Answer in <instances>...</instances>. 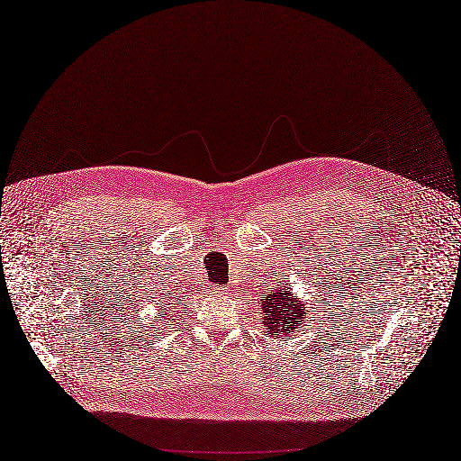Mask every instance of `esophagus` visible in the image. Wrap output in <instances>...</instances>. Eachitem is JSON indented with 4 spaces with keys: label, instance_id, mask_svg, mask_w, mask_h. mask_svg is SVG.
<instances>
[{
    "label": "esophagus",
    "instance_id": "esophagus-1",
    "mask_svg": "<svg viewBox=\"0 0 461 461\" xmlns=\"http://www.w3.org/2000/svg\"><path fill=\"white\" fill-rule=\"evenodd\" d=\"M226 288H214V294H226Z\"/></svg>",
    "mask_w": 461,
    "mask_h": 461
}]
</instances>
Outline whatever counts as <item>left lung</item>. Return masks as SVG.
Instances as JSON below:
<instances>
[{"instance_id":"8db88e82","label":"left lung","mask_w":461,"mask_h":461,"mask_svg":"<svg viewBox=\"0 0 461 461\" xmlns=\"http://www.w3.org/2000/svg\"><path fill=\"white\" fill-rule=\"evenodd\" d=\"M259 307H262L259 322L264 324V333L273 339H290V335L302 330L311 309L307 299L294 295L288 285H278V290H271Z\"/></svg>"}]
</instances>
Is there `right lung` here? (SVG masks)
<instances>
[{"label":"right lung","instance_id":"right-lung-1","mask_svg":"<svg viewBox=\"0 0 461 461\" xmlns=\"http://www.w3.org/2000/svg\"><path fill=\"white\" fill-rule=\"evenodd\" d=\"M158 318H159V316H158Z\"/></svg>","mask_w":461,"mask_h":461}]
</instances>
